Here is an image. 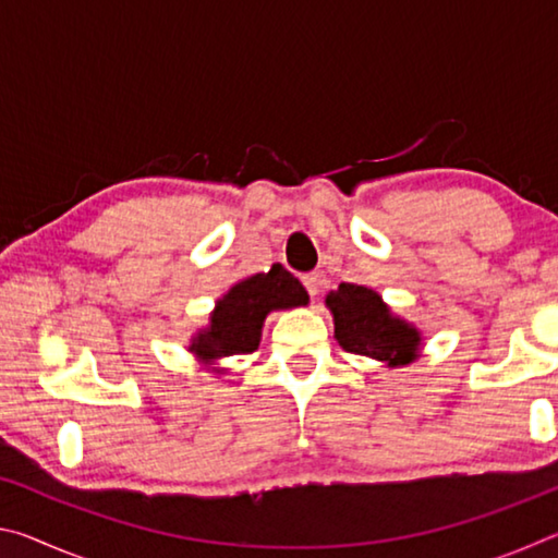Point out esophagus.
Here are the masks:
<instances>
[{
  "label": "esophagus",
  "instance_id": "34e87169",
  "mask_svg": "<svg viewBox=\"0 0 558 558\" xmlns=\"http://www.w3.org/2000/svg\"><path fill=\"white\" fill-rule=\"evenodd\" d=\"M302 286L307 288V292H310V298H317V292H319V286H323V280H319V272H307V276H302Z\"/></svg>",
  "mask_w": 558,
  "mask_h": 558
}]
</instances>
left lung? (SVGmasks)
Here are the masks:
<instances>
[{"label":"left lung","mask_w":558,"mask_h":558,"mask_svg":"<svg viewBox=\"0 0 558 558\" xmlns=\"http://www.w3.org/2000/svg\"><path fill=\"white\" fill-rule=\"evenodd\" d=\"M325 305L332 313L335 339L347 352L369 356L389 369L421 356V329L396 315L376 290L342 282L327 292Z\"/></svg>","instance_id":"obj_1"}]
</instances>
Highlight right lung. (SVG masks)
<instances>
[{
    "label": "right lung",
    "instance_id": "obj_1",
    "mask_svg": "<svg viewBox=\"0 0 558 558\" xmlns=\"http://www.w3.org/2000/svg\"><path fill=\"white\" fill-rule=\"evenodd\" d=\"M307 302L310 295L305 288L280 263L268 272L235 280L216 300L209 325L189 339L186 352H192L206 366L219 364L226 356L256 352L263 337V323L270 313L302 307Z\"/></svg>",
    "mask_w": 558,
    "mask_h": 558
}]
</instances>
